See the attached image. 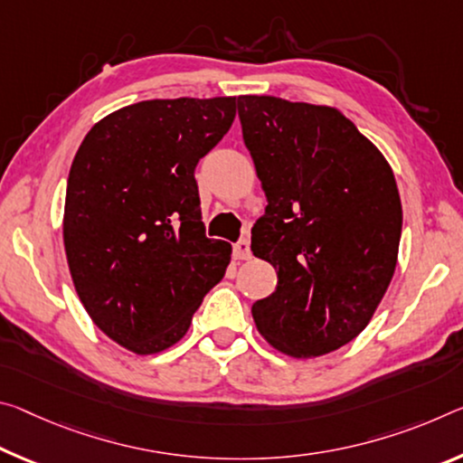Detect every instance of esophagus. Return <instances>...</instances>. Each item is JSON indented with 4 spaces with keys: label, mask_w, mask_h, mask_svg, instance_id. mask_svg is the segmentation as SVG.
Segmentation results:
<instances>
[{
    "label": "esophagus",
    "mask_w": 463,
    "mask_h": 463,
    "mask_svg": "<svg viewBox=\"0 0 463 463\" xmlns=\"http://www.w3.org/2000/svg\"><path fill=\"white\" fill-rule=\"evenodd\" d=\"M234 258H237V260L251 258V247H249V239H241L239 243H234Z\"/></svg>",
    "instance_id": "esophagus-1"
}]
</instances>
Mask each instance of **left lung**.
I'll return each instance as SVG.
<instances>
[{"label": "left lung", "instance_id": "left-lung-1", "mask_svg": "<svg viewBox=\"0 0 463 463\" xmlns=\"http://www.w3.org/2000/svg\"><path fill=\"white\" fill-rule=\"evenodd\" d=\"M239 119L268 197L251 251L278 274L253 303L260 334L292 358L342 348L390 286L402 202L390 163L334 107L239 97Z\"/></svg>", "mask_w": 463, "mask_h": 463}]
</instances>
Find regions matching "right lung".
Segmentation results:
<instances>
[{
	"label": "right lung",
	"mask_w": 463,
	"mask_h": 463,
	"mask_svg": "<svg viewBox=\"0 0 463 463\" xmlns=\"http://www.w3.org/2000/svg\"><path fill=\"white\" fill-rule=\"evenodd\" d=\"M237 97L142 100L107 115L73 156L63 245L100 332L136 354L177 344L232 247L203 232L195 166L231 129Z\"/></svg>",
	"instance_id": "1"
}]
</instances>
